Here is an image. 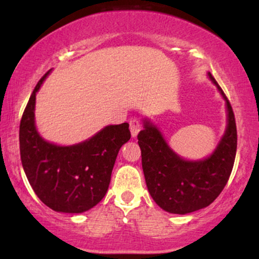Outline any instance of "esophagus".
I'll list each match as a JSON object with an SVG mask.
<instances>
[{
	"instance_id": "obj_1",
	"label": "esophagus",
	"mask_w": 259,
	"mask_h": 259,
	"mask_svg": "<svg viewBox=\"0 0 259 259\" xmlns=\"http://www.w3.org/2000/svg\"><path fill=\"white\" fill-rule=\"evenodd\" d=\"M130 128H131V133H132V137L136 138L138 136V133H139L140 128H141L139 119H137V118L131 119L130 120Z\"/></svg>"
}]
</instances>
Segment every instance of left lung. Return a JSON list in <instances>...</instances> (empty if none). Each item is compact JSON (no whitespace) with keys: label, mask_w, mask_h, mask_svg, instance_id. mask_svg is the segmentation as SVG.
Returning <instances> with one entry per match:
<instances>
[{"label":"left lung","mask_w":259,"mask_h":259,"mask_svg":"<svg viewBox=\"0 0 259 259\" xmlns=\"http://www.w3.org/2000/svg\"><path fill=\"white\" fill-rule=\"evenodd\" d=\"M226 101L228 127L213 153L199 161H187L166 144L157 127L145 120L138 134L146 185L153 200L169 213L186 214L213 203L232 172L237 151V127L231 104L214 77Z\"/></svg>","instance_id":"1"}]
</instances>
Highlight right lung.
Here are the masks:
<instances>
[{
  "instance_id": "obj_1",
  "label": "right lung",
  "mask_w": 259,
  "mask_h": 259,
  "mask_svg": "<svg viewBox=\"0 0 259 259\" xmlns=\"http://www.w3.org/2000/svg\"><path fill=\"white\" fill-rule=\"evenodd\" d=\"M38 81L20 122L21 161L31 189L52 210L81 213L95 206L107 192L121 146L131 138L128 123L106 126L94 137L73 146L42 139L34 120Z\"/></svg>"
}]
</instances>
